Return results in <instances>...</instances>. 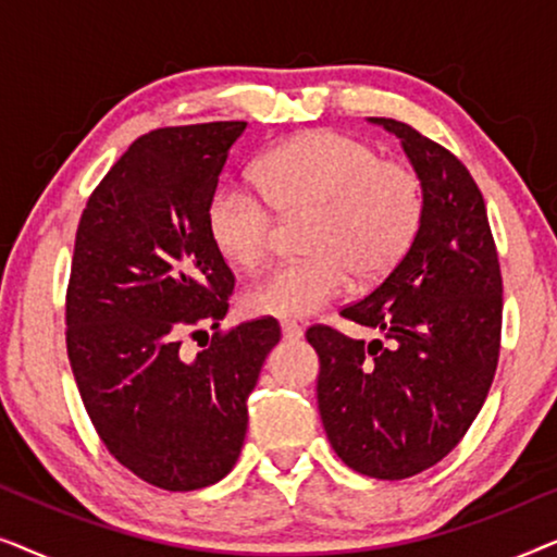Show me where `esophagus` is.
<instances>
[{
  "label": "esophagus",
  "mask_w": 557,
  "mask_h": 557,
  "mask_svg": "<svg viewBox=\"0 0 557 557\" xmlns=\"http://www.w3.org/2000/svg\"><path fill=\"white\" fill-rule=\"evenodd\" d=\"M281 332H284V339H288V342L301 339V334H304L301 324H296V322H281Z\"/></svg>",
  "instance_id": "esophagus-1"
}]
</instances>
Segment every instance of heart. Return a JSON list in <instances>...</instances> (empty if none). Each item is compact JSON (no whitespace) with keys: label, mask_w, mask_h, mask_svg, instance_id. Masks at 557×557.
<instances>
[{"label":"heart","mask_w":557,"mask_h":557,"mask_svg":"<svg viewBox=\"0 0 557 557\" xmlns=\"http://www.w3.org/2000/svg\"><path fill=\"white\" fill-rule=\"evenodd\" d=\"M258 193L223 185L210 197V243L235 269L253 271L269 256L276 215L311 212L307 258L286 261L243 296L253 317L304 319L352 286L377 284L398 269L421 233L423 180L403 159L342 132H307L265 151L256 164Z\"/></svg>","instance_id":"1"}]
</instances>
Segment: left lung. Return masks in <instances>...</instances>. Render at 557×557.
Returning <instances> with one entry per match:
<instances>
[{"instance_id": "8db88e82", "label": "left lung", "mask_w": 557, "mask_h": 557, "mask_svg": "<svg viewBox=\"0 0 557 557\" xmlns=\"http://www.w3.org/2000/svg\"><path fill=\"white\" fill-rule=\"evenodd\" d=\"M421 174V233L383 284L339 311L383 332L352 339L307 330L319 355L317 400L326 438L349 469L408 479L438 463L474 423L499 362L502 271L484 197L451 151L395 119Z\"/></svg>"}]
</instances>
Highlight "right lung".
Returning a JSON list of instances; mask_svg holds the SVG:
<instances>
[{
  "mask_svg": "<svg viewBox=\"0 0 557 557\" xmlns=\"http://www.w3.org/2000/svg\"><path fill=\"white\" fill-rule=\"evenodd\" d=\"M243 132L246 121H212L139 136L75 233L65 342L83 406L113 459L166 492L202 490L235 467L246 400L281 339L271 317L220 330L235 276L205 212ZM205 329L213 339L182 356L181 337Z\"/></svg>",
  "mask_w": 557,
  "mask_h": 557,
  "instance_id": "1",
  "label": "right lung"
}]
</instances>
